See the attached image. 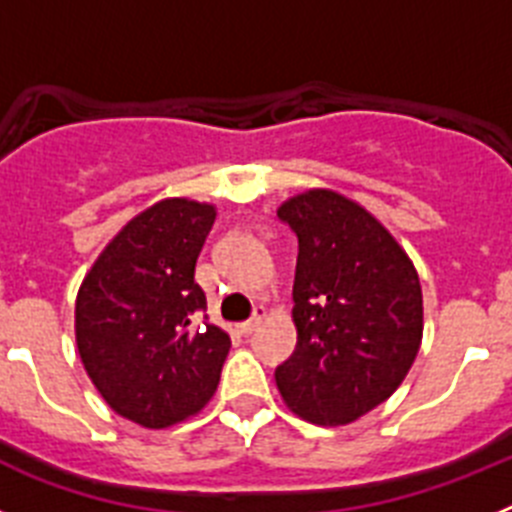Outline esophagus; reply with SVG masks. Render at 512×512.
Here are the masks:
<instances>
[{
    "instance_id": "esophagus-1",
    "label": "esophagus",
    "mask_w": 512,
    "mask_h": 512,
    "mask_svg": "<svg viewBox=\"0 0 512 512\" xmlns=\"http://www.w3.org/2000/svg\"><path fill=\"white\" fill-rule=\"evenodd\" d=\"M264 315H266V310H264V307H256V310H253V315H251V318H248L246 323L235 325V330H238V333H241V336H248V333H253V330L259 328V325H261V320H264Z\"/></svg>"
}]
</instances>
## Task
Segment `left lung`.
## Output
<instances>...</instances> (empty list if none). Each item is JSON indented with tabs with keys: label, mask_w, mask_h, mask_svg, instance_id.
<instances>
[{
	"label": "left lung",
	"mask_w": 512,
	"mask_h": 512,
	"mask_svg": "<svg viewBox=\"0 0 512 512\" xmlns=\"http://www.w3.org/2000/svg\"><path fill=\"white\" fill-rule=\"evenodd\" d=\"M295 230V354L274 379L287 408L346 425L382 405L408 377L423 338L413 261L359 202L307 189L277 210Z\"/></svg>",
	"instance_id": "8db88e82"
}]
</instances>
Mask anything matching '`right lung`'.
Masks as SVG:
<instances>
[{
  "label": "right lung",
  "mask_w": 512,
  "mask_h": 512,
  "mask_svg": "<svg viewBox=\"0 0 512 512\" xmlns=\"http://www.w3.org/2000/svg\"><path fill=\"white\" fill-rule=\"evenodd\" d=\"M215 207L161 200L107 243L76 295V348L104 402L143 428L192 418L215 395L230 336L194 282Z\"/></svg>",
  "instance_id": "add662e5"
}]
</instances>
